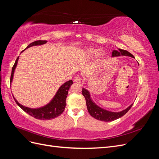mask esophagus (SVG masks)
<instances>
[{
    "label": "esophagus",
    "mask_w": 159,
    "mask_h": 159,
    "mask_svg": "<svg viewBox=\"0 0 159 159\" xmlns=\"http://www.w3.org/2000/svg\"><path fill=\"white\" fill-rule=\"evenodd\" d=\"M81 79L80 76H76L75 78L74 79V82L75 83H78V84H80L81 83Z\"/></svg>",
    "instance_id": "esophagus-1"
}]
</instances>
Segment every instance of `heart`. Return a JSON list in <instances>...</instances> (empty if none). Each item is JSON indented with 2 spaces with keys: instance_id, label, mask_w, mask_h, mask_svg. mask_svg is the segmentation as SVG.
<instances>
[{
  "instance_id": "1",
  "label": "heart",
  "mask_w": 159,
  "mask_h": 159,
  "mask_svg": "<svg viewBox=\"0 0 159 159\" xmlns=\"http://www.w3.org/2000/svg\"><path fill=\"white\" fill-rule=\"evenodd\" d=\"M84 54L88 57H89V58L96 55L98 59L99 60L102 59L105 56V52L103 51L98 52V50L96 48H85Z\"/></svg>"
}]
</instances>
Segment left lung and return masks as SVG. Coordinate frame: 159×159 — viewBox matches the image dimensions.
Returning <instances> with one entry per match:
<instances>
[{
  "label": "left lung",
  "instance_id": "left-lung-1",
  "mask_svg": "<svg viewBox=\"0 0 159 159\" xmlns=\"http://www.w3.org/2000/svg\"><path fill=\"white\" fill-rule=\"evenodd\" d=\"M121 56H130L134 58L133 55L131 53H129L128 51L122 50L119 48L117 50H113L112 52V57H118ZM82 94L84 96V98L86 101V105H87V108L89 113L94 117L95 119L99 120L102 121H112L115 119H117L120 117H123L125 114L127 113L128 111L131 108L133 104L129 106L127 109H124L121 111L119 112H112L109 111L105 110L104 109L101 108L98 105H96L93 100L91 99L89 91L85 88L82 89Z\"/></svg>",
  "mask_w": 159,
  "mask_h": 159
}]
</instances>
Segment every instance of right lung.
<instances>
[{"mask_svg":"<svg viewBox=\"0 0 159 159\" xmlns=\"http://www.w3.org/2000/svg\"><path fill=\"white\" fill-rule=\"evenodd\" d=\"M46 42V40H37L32 42L31 44H30L26 48V49L31 46L44 44ZM23 51H22L21 52H22ZM18 58L19 56L17 57L15 63H14L12 67L11 76V83L12 82V81L13 80L14 70H15L16 67L17 66ZM72 84H73V81H72V80H69L68 81H66V82L64 83L63 85H61L59 89L57 90L56 95H54V97L51 100V102L49 103L44 105V106L40 108L32 109L25 107L19 103L18 102V101L14 97L13 98L18 106L20 107L24 111H25L28 115H31L32 117L40 120H50L58 117L59 115H60L63 113L66 105V98L67 96H68V90Z\"/></svg>","mask_w":159,"mask_h":159,"instance_id":"add662e5","label":"right lung"}]
</instances>
